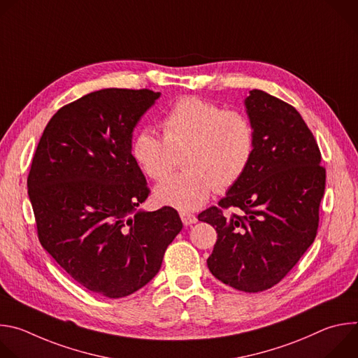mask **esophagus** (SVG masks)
Here are the masks:
<instances>
[{"label":"esophagus","mask_w":358,"mask_h":358,"mask_svg":"<svg viewBox=\"0 0 358 358\" xmlns=\"http://www.w3.org/2000/svg\"><path fill=\"white\" fill-rule=\"evenodd\" d=\"M180 217H181V221L184 225H192L198 221V218L191 213H180Z\"/></svg>","instance_id":"1"}]
</instances>
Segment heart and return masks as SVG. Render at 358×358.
I'll use <instances>...</instances> for the list:
<instances>
[{
  "mask_svg": "<svg viewBox=\"0 0 358 358\" xmlns=\"http://www.w3.org/2000/svg\"><path fill=\"white\" fill-rule=\"evenodd\" d=\"M162 129L164 137L150 129L140 130L131 143V156L147 177L160 181L176 166V155L186 151V170L155 191L163 206L196 210L218 188L236 184L250 164L255 151L250 120L213 100L196 96L178 99L163 117Z\"/></svg>",
  "mask_w": 358,
  "mask_h": 358,
  "instance_id": "obj_1",
  "label": "heart"
}]
</instances>
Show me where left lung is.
<instances>
[{
    "label": "left lung",
    "instance_id": "obj_1",
    "mask_svg": "<svg viewBox=\"0 0 358 358\" xmlns=\"http://www.w3.org/2000/svg\"><path fill=\"white\" fill-rule=\"evenodd\" d=\"M245 105L255 130L250 164L218 207L198 220L218 234L207 261L211 273L257 293L278 285L313 243L326 169L313 133L292 105L259 89L250 90Z\"/></svg>",
    "mask_w": 358,
    "mask_h": 358
}]
</instances>
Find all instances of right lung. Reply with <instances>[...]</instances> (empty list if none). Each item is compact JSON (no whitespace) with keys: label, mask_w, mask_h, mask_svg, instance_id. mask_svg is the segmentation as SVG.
Listing matches in <instances>:
<instances>
[{"label":"right lung","mask_w":358,"mask_h":358,"mask_svg":"<svg viewBox=\"0 0 358 358\" xmlns=\"http://www.w3.org/2000/svg\"><path fill=\"white\" fill-rule=\"evenodd\" d=\"M159 96L110 87L65 105L46 124L27 180L43 249L73 280L109 299L155 278L182 229L171 207L136 213L150 188L131 156V133Z\"/></svg>","instance_id":"right-lung-1"}]
</instances>
